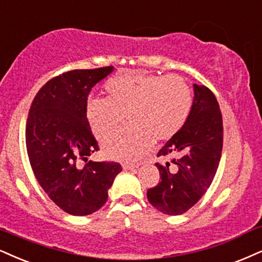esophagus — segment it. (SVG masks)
I'll return each instance as SVG.
<instances>
[{"label": "esophagus", "instance_id": "esophagus-1", "mask_svg": "<svg viewBox=\"0 0 262 262\" xmlns=\"http://www.w3.org/2000/svg\"><path fill=\"white\" fill-rule=\"evenodd\" d=\"M136 167H137L136 165H127V164H124V165H122V169L126 170V171H127V170H135Z\"/></svg>", "mask_w": 262, "mask_h": 262}]
</instances>
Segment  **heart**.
Returning a JSON list of instances; mask_svg holds the SVG:
<instances>
[{"mask_svg": "<svg viewBox=\"0 0 262 262\" xmlns=\"http://www.w3.org/2000/svg\"><path fill=\"white\" fill-rule=\"evenodd\" d=\"M105 98H90L86 118L93 134L104 140L118 130L122 118L130 127L103 143L111 159L136 163L149 150L153 137L170 140L179 132L192 111L188 82L179 75L130 73L106 81Z\"/></svg>", "mask_w": 262, "mask_h": 262, "instance_id": "heart-1", "label": "heart"}]
</instances>
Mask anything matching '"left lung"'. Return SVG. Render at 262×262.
<instances>
[{
  "label": "left lung",
  "instance_id": "1",
  "mask_svg": "<svg viewBox=\"0 0 262 262\" xmlns=\"http://www.w3.org/2000/svg\"><path fill=\"white\" fill-rule=\"evenodd\" d=\"M192 111L183 127L166 142L158 157H173L170 163L156 165L161 181L147 190L154 208L167 215H181L205 194L221 159L224 126L220 106L208 87L193 85Z\"/></svg>",
  "mask_w": 262,
  "mask_h": 262
}]
</instances>
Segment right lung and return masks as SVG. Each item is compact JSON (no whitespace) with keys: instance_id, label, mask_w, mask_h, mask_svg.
Here are the masks:
<instances>
[{"instance_id":"1","label":"right lung","mask_w":262,"mask_h":262,"mask_svg":"<svg viewBox=\"0 0 262 262\" xmlns=\"http://www.w3.org/2000/svg\"><path fill=\"white\" fill-rule=\"evenodd\" d=\"M113 69H77L53 77L29 111L25 142L34 175L54 204L74 216L101 209L122 170L114 161L79 164L99 149L86 118L87 97Z\"/></svg>"}]
</instances>
